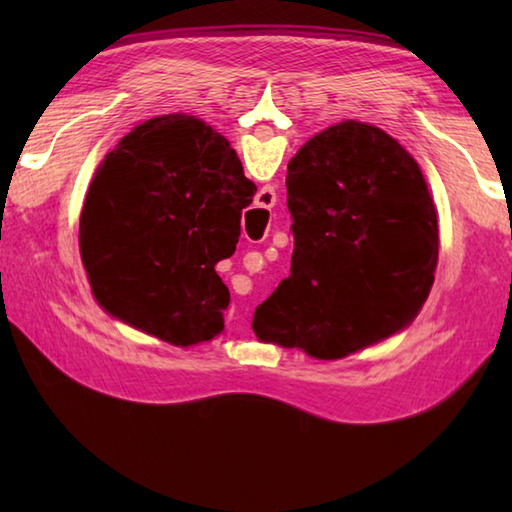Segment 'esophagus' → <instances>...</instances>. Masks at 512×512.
<instances>
[{
	"mask_svg": "<svg viewBox=\"0 0 512 512\" xmlns=\"http://www.w3.org/2000/svg\"><path fill=\"white\" fill-rule=\"evenodd\" d=\"M255 203H257V207H264V210H271V207H275V203H277L275 189H273V187L259 189ZM228 323H237V314H235V311H232V314L228 316Z\"/></svg>",
	"mask_w": 512,
	"mask_h": 512,
	"instance_id": "34e87169",
	"label": "esophagus"
}]
</instances>
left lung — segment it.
<instances>
[{"label": "left lung", "instance_id": "obj_1", "mask_svg": "<svg viewBox=\"0 0 512 512\" xmlns=\"http://www.w3.org/2000/svg\"><path fill=\"white\" fill-rule=\"evenodd\" d=\"M291 275L255 309L259 341L343 359L400 332L427 300L438 219L418 162L381 128L341 121L287 171Z\"/></svg>", "mask_w": 512, "mask_h": 512}]
</instances>
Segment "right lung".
Returning <instances> with one entry per match:
<instances>
[{"instance_id": "right-lung-1", "label": "right lung", "mask_w": 512, "mask_h": 512, "mask_svg": "<svg viewBox=\"0 0 512 512\" xmlns=\"http://www.w3.org/2000/svg\"><path fill=\"white\" fill-rule=\"evenodd\" d=\"M255 192L237 151L205 121L178 112L135 126L94 171L83 203L94 298L160 341H212L230 305L214 266L235 253Z\"/></svg>"}]
</instances>
